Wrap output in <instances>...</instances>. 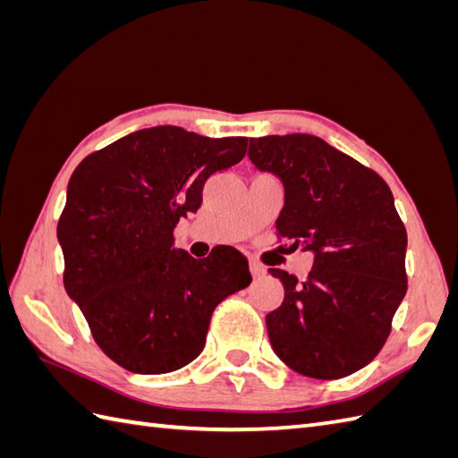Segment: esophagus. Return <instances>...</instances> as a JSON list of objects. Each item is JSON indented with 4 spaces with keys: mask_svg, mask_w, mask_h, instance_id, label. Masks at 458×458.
<instances>
[{
    "mask_svg": "<svg viewBox=\"0 0 458 458\" xmlns=\"http://www.w3.org/2000/svg\"><path fill=\"white\" fill-rule=\"evenodd\" d=\"M250 271H251V276H254V277L266 276V267L261 266V264H258L256 259H251V261H250Z\"/></svg>",
    "mask_w": 458,
    "mask_h": 458,
    "instance_id": "1",
    "label": "esophagus"
}]
</instances>
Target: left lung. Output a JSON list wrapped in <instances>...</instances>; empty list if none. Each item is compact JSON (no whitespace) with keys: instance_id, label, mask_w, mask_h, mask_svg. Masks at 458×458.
Returning <instances> with one entry per match:
<instances>
[{"instance_id":"obj_1","label":"left lung","mask_w":458,"mask_h":458,"mask_svg":"<svg viewBox=\"0 0 458 458\" xmlns=\"http://www.w3.org/2000/svg\"><path fill=\"white\" fill-rule=\"evenodd\" d=\"M248 157L284 182L277 234L315 256L303 281L269 269L285 289L266 317L274 352L309 377L358 372L386 344L407 291V232L390 187L309 133L251 138Z\"/></svg>"}]
</instances>
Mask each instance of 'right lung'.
<instances>
[{
    "label": "right lung",
    "instance_id": "add662e5",
    "mask_svg": "<svg viewBox=\"0 0 458 458\" xmlns=\"http://www.w3.org/2000/svg\"><path fill=\"white\" fill-rule=\"evenodd\" d=\"M246 145L157 125L89 155L68 181L56 226L64 289L102 352L130 372L192 362L214 309L251 284L236 248L204 259L173 248V230L199 210L204 182L244 159Z\"/></svg>",
    "mask_w": 458,
    "mask_h": 458
}]
</instances>
